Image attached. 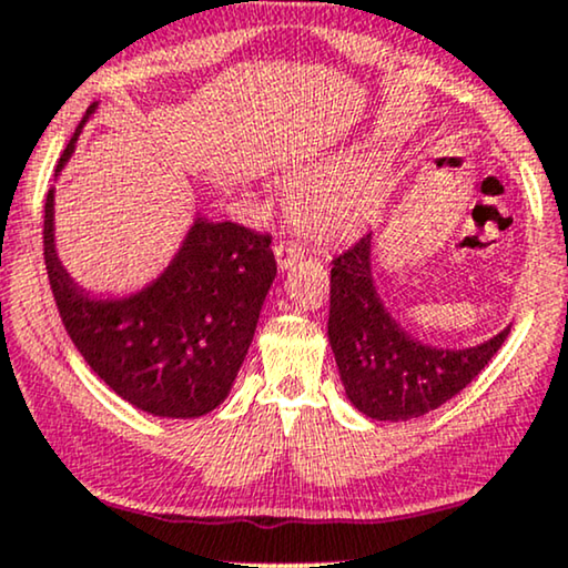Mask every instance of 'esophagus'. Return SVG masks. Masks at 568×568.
<instances>
[{
    "instance_id": "esophagus-1",
    "label": "esophagus",
    "mask_w": 568,
    "mask_h": 568,
    "mask_svg": "<svg viewBox=\"0 0 568 568\" xmlns=\"http://www.w3.org/2000/svg\"><path fill=\"white\" fill-rule=\"evenodd\" d=\"M304 252L296 244H285V241H280L275 244V260H277V267L280 270H288L293 267V262H298Z\"/></svg>"
}]
</instances>
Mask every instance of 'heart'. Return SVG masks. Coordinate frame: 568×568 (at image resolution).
<instances>
[{"label":"heart","instance_id":"1","mask_svg":"<svg viewBox=\"0 0 568 568\" xmlns=\"http://www.w3.org/2000/svg\"><path fill=\"white\" fill-rule=\"evenodd\" d=\"M389 184L366 163L343 161L293 184L288 215L298 233L324 246L347 244L379 223Z\"/></svg>","mask_w":568,"mask_h":568}]
</instances>
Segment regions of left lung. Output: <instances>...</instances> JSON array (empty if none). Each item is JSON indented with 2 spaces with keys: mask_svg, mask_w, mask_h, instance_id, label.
Instances as JSON below:
<instances>
[{
  "mask_svg": "<svg viewBox=\"0 0 568 568\" xmlns=\"http://www.w3.org/2000/svg\"><path fill=\"white\" fill-rule=\"evenodd\" d=\"M372 233L332 260L327 335L353 407L374 420L420 418L463 392L509 327L473 347H436L399 327L372 272Z\"/></svg>",
  "mask_w": 568,
  "mask_h": 568,
  "instance_id": "left-lung-1",
  "label": "left lung"
}]
</instances>
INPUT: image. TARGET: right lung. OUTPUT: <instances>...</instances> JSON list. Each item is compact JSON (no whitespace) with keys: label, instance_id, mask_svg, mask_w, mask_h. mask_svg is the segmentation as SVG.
<instances>
[{"label":"right lung","instance_id":"1","mask_svg":"<svg viewBox=\"0 0 568 568\" xmlns=\"http://www.w3.org/2000/svg\"><path fill=\"white\" fill-rule=\"evenodd\" d=\"M90 105L57 173L74 153ZM43 260L67 335L121 399L158 418H200L229 397L277 275L267 233L196 217L169 267L145 288L95 298L54 244V189L43 207Z\"/></svg>","mask_w":568,"mask_h":568}]
</instances>
